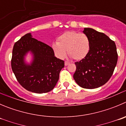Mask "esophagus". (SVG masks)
I'll list each match as a JSON object with an SVG mask.
<instances>
[{
  "instance_id": "obj_1",
  "label": "esophagus",
  "mask_w": 126,
  "mask_h": 126,
  "mask_svg": "<svg viewBox=\"0 0 126 126\" xmlns=\"http://www.w3.org/2000/svg\"><path fill=\"white\" fill-rule=\"evenodd\" d=\"M69 64H70V62H68V61H65V63H64V64H65V66L68 65Z\"/></svg>"
}]
</instances>
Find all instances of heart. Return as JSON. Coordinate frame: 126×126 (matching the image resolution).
Here are the masks:
<instances>
[{
  "label": "heart",
  "mask_w": 126,
  "mask_h": 126,
  "mask_svg": "<svg viewBox=\"0 0 126 126\" xmlns=\"http://www.w3.org/2000/svg\"><path fill=\"white\" fill-rule=\"evenodd\" d=\"M51 47L58 58H65L67 51L70 57L79 61L87 56L90 45L89 39L85 34L69 31L61 34L58 38V41L53 42Z\"/></svg>",
  "instance_id": "b5f03b06"
}]
</instances>
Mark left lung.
I'll list each match as a JSON object with an SVG mask.
<instances>
[{
    "label": "left lung",
    "instance_id": "left-lung-1",
    "mask_svg": "<svg viewBox=\"0 0 126 126\" xmlns=\"http://www.w3.org/2000/svg\"><path fill=\"white\" fill-rule=\"evenodd\" d=\"M83 33L90 41L87 56L75 63L76 70L74 79L80 87L87 89L96 88L110 80L118 62L115 43L108 36L90 28Z\"/></svg>",
    "mask_w": 126,
    "mask_h": 126
}]
</instances>
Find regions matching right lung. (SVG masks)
Masks as SVG:
<instances>
[{
    "mask_svg": "<svg viewBox=\"0 0 126 126\" xmlns=\"http://www.w3.org/2000/svg\"><path fill=\"white\" fill-rule=\"evenodd\" d=\"M29 52L33 55V60L27 64L25 56ZM11 66L16 80L24 88L33 93H43L54 88L64 61L55 57L52 47L27 33L14 44Z\"/></svg>",
    "mask_w": 126,
    "mask_h": 126,
    "instance_id": "add662e5",
    "label": "right lung"
}]
</instances>
